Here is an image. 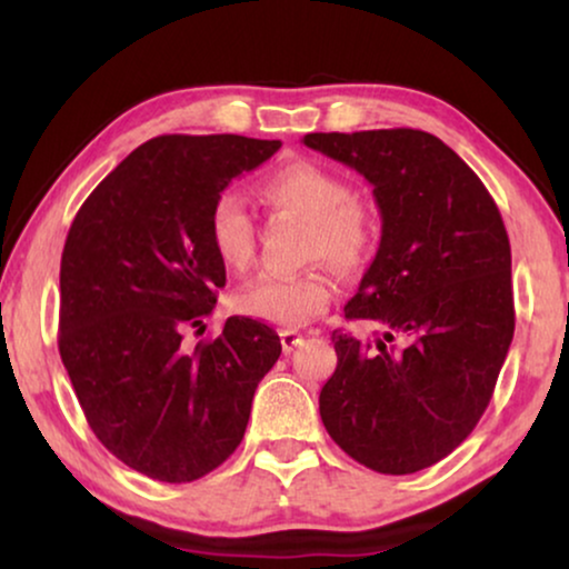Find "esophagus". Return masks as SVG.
Segmentation results:
<instances>
[{"mask_svg":"<svg viewBox=\"0 0 569 569\" xmlns=\"http://www.w3.org/2000/svg\"><path fill=\"white\" fill-rule=\"evenodd\" d=\"M279 337H282V349H284V352H292V349H298L302 341H306V333L292 331V329L282 331V333H279Z\"/></svg>","mask_w":569,"mask_h":569,"instance_id":"obj_1","label":"esophagus"}]
</instances>
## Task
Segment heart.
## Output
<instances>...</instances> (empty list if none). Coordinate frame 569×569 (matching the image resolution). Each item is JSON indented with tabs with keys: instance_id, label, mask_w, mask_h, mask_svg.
Returning <instances> with one entry per match:
<instances>
[{
	"instance_id": "heart-1",
	"label": "heart",
	"mask_w": 569,
	"mask_h": 569,
	"mask_svg": "<svg viewBox=\"0 0 569 569\" xmlns=\"http://www.w3.org/2000/svg\"><path fill=\"white\" fill-rule=\"evenodd\" d=\"M259 197L279 214L308 220V259H329L357 271L372 259L378 222L368 204L352 197V186L333 170L310 160L284 162L263 176ZM209 240L228 269H246L256 253V222L236 191H222L209 209ZM333 277L326 267L298 274H261L236 295L240 313L277 326H306L333 300Z\"/></svg>"
}]
</instances>
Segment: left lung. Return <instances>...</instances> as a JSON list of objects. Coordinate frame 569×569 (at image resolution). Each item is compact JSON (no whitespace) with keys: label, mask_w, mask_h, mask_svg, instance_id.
I'll return each mask as SVG.
<instances>
[{"label":"left lung","mask_w":569,"mask_h":569,"mask_svg":"<svg viewBox=\"0 0 569 569\" xmlns=\"http://www.w3.org/2000/svg\"><path fill=\"white\" fill-rule=\"evenodd\" d=\"M372 183L383 232L321 388L331 440L378 473H415L461 446L489 407L516 331L510 240L479 176L419 129L306 134Z\"/></svg>","instance_id":"8db88e82"}]
</instances>
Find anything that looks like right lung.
<instances>
[{
    "label": "right lung",
    "instance_id": "right-lung-1",
    "mask_svg": "<svg viewBox=\"0 0 569 569\" xmlns=\"http://www.w3.org/2000/svg\"><path fill=\"white\" fill-rule=\"evenodd\" d=\"M282 142L166 134L137 147L84 199L59 274V355L90 430L144 477L183 485L243 440L256 386L282 352L246 316L183 345L212 313L224 263L209 209Z\"/></svg>",
    "mask_w": 569,
    "mask_h": 569
}]
</instances>
